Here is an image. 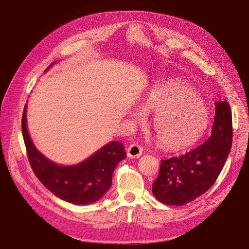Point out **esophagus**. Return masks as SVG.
I'll return each mask as SVG.
<instances>
[{
  "instance_id": "obj_1",
  "label": "esophagus",
  "mask_w": 249,
  "mask_h": 249,
  "mask_svg": "<svg viewBox=\"0 0 249 249\" xmlns=\"http://www.w3.org/2000/svg\"><path fill=\"white\" fill-rule=\"evenodd\" d=\"M142 153H143V147L137 143L129 145L127 149V155L130 158H139L142 155Z\"/></svg>"
}]
</instances>
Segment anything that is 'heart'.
<instances>
[{
    "label": "heart",
    "mask_w": 249,
    "mask_h": 249,
    "mask_svg": "<svg viewBox=\"0 0 249 249\" xmlns=\"http://www.w3.org/2000/svg\"><path fill=\"white\" fill-rule=\"evenodd\" d=\"M144 109L154 112L152 128L157 141L168 150L179 151L195 144L210 124V112L200 97L187 84L166 80L156 84L146 95ZM137 109L136 119L144 118Z\"/></svg>",
    "instance_id": "heart-1"
}]
</instances>
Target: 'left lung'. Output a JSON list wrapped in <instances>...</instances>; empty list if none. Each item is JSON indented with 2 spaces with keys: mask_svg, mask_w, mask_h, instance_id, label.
<instances>
[{
  "mask_svg": "<svg viewBox=\"0 0 249 249\" xmlns=\"http://www.w3.org/2000/svg\"><path fill=\"white\" fill-rule=\"evenodd\" d=\"M232 145V115L227 102L215 103L212 134L203 144L186 154L160 161L152 193L161 203L192 202L217 179Z\"/></svg>",
  "mask_w": 249,
  "mask_h": 249,
  "instance_id": "left-lung-1",
  "label": "left lung"
}]
</instances>
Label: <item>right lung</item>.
I'll return each mask as SVG.
<instances>
[{"mask_svg": "<svg viewBox=\"0 0 249 249\" xmlns=\"http://www.w3.org/2000/svg\"><path fill=\"white\" fill-rule=\"evenodd\" d=\"M25 113L26 105L21 122L26 155L32 170L44 186L56 197L73 204L94 203L102 198L111 186L116 165L126 157L124 145L112 141L78 165L59 166L34 146L26 128Z\"/></svg>", "mask_w": 249, "mask_h": 249, "instance_id": "obj_1", "label": "right lung"}]
</instances>
